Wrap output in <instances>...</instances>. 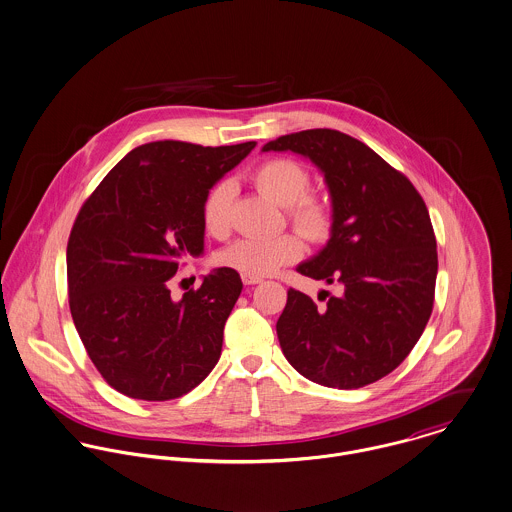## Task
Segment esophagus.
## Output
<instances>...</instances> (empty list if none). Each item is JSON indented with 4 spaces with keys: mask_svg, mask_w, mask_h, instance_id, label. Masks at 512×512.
<instances>
[{
    "mask_svg": "<svg viewBox=\"0 0 512 512\" xmlns=\"http://www.w3.org/2000/svg\"><path fill=\"white\" fill-rule=\"evenodd\" d=\"M241 281H243V284L261 283V279H259V277H251V275H241Z\"/></svg>",
    "mask_w": 512,
    "mask_h": 512,
    "instance_id": "esophagus-1",
    "label": "esophagus"
}]
</instances>
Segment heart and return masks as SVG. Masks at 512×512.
<instances>
[{"instance_id": "obj_1", "label": "heart", "mask_w": 512, "mask_h": 512, "mask_svg": "<svg viewBox=\"0 0 512 512\" xmlns=\"http://www.w3.org/2000/svg\"><path fill=\"white\" fill-rule=\"evenodd\" d=\"M253 184L284 208L286 220L310 239H324L332 224L334 212L326 196L310 192V172L294 159H269L251 172ZM233 186L229 180L216 182L202 200V226L208 235L226 239L231 231ZM304 253V241L298 233L275 237H247L231 243L216 257L218 265L241 275L267 277L283 265L294 263Z\"/></svg>"}]
</instances>
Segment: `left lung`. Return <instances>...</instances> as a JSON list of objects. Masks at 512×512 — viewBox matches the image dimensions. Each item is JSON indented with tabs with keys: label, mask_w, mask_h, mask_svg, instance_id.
<instances>
[{
	"label": "left lung",
	"mask_w": 512,
	"mask_h": 512,
	"mask_svg": "<svg viewBox=\"0 0 512 512\" xmlns=\"http://www.w3.org/2000/svg\"><path fill=\"white\" fill-rule=\"evenodd\" d=\"M263 151L308 157L334 206L328 245L296 271L340 294L316 304L288 288L277 322L284 357L324 387L371 385L406 359L434 308L438 251L428 208L402 172L336 129L283 135Z\"/></svg>",
	"instance_id": "left-lung-1"
}]
</instances>
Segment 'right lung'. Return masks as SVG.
<instances>
[{
	"instance_id": "obj_1",
	"label": "right lung",
	"mask_w": 512,
	"mask_h": 512,
	"mask_svg": "<svg viewBox=\"0 0 512 512\" xmlns=\"http://www.w3.org/2000/svg\"><path fill=\"white\" fill-rule=\"evenodd\" d=\"M255 145H141L82 204L66 247L70 314L94 367L121 395L172 400L216 367L239 273L216 269L176 302L169 283L186 255L204 251L206 192Z\"/></svg>"
}]
</instances>
